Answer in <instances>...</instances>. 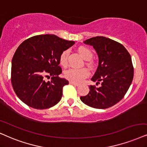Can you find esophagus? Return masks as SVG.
<instances>
[{
	"mask_svg": "<svg viewBox=\"0 0 147 147\" xmlns=\"http://www.w3.org/2000/svg\"><path fill=\"white\" fill-rule=\"evenodd\" d=\"M69 83L70 85H75V86H79V84H78V83H74V82H72V81H70L69 82Z\"/></svg>",
	"mask_w": 147,
	"mask_h": 147,
	"instance_id": "34e87169",
	"label": "esophagus"
}]
</instances>
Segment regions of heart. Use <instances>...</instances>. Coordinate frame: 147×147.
I'll list each match as a JSON object with an SVG mask.
<instances>
[{
    "instance_id": "b5f03b06",
    "label": "heart",
    "mask_w": 147,
    "mask_h": 147,
    "mask_svg": "<svg viewBox=\"0 0 147 147\" xmlns=\"http://www.w3.org/2000/svg\"><path fill=\"white\" fill-rule=\"evenodd\" d=\"M79 53L81 54L85 60H89L92 58L93 56L92 51L89 49V48L85 47H80L78 49ZM69 55V51L68 50H65L62 53L60 57V63L64 67H66L68 65V57ZM90 66H92V63L89 62ZM90 72L87 68H69L67 70H66L64 72V76L66 79L69 80L70 81H72L74 83H79L84 78L87 77L89 75Z\"/></svg>"
}]
</instances>
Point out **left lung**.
<instances>
[{"instance_id": "8db88e82", "label": "left lung", "mask_w": 147, "mask_h": 147, "mask_svg": "<svg viewBox=\"0 0 147 147\" xmlns=\"http://www.w3.org/2000/svg\"><path fill=\"white\" fill-rule=\"evenodd\" d=\"M93 46L98 56L97 70L91 79L101 86H90V92L80 99L95 109L113 107L125 96L132 82L134 68L131 55L123 45L105 36H96L83 41Z\"/></svg>"}]
</instances>
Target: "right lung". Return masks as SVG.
<instances>
[{"instance_id":"obj_1","label":"right lung","mask_w":147,"mask_h":147,"mask_svg":"<svg viewBox=\"0 0 147 147\" xmlns=\"http://www.w3.org/2000/svg\"><path fill=\"white\" fill-rule=\"evenodd\" d=\"M75 44L54 34L30 37L20 44L11 62V84L18 97L29 107L46 109L60 101L62 89L68 84L60 78V57ZM51 76V82L44 77Z\"/></svg>"}]
</instances>
